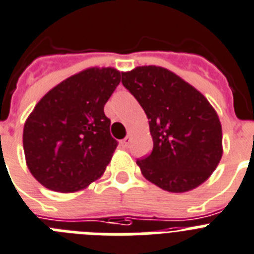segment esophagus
<instances>
[{"instance_id": "1", "label": "esophagus", "mask_w": 254, "mask_h": 254, "mask_svg": "<svg viewBox=\"0 0 254 254\" xmlns=\"http://www.w3.org/2000/svg\"><path fill=\"white\" fill-rule=\"evenodd\" d=\"M129 142H131V136H127V137L123 138L122 141H121V145H122L123 148H128Z\"/></svg>"}]
</instances>
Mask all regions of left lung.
Instances as JSON below:
<instances>
[{
  "mask_svg": "<svg viewBox=\"0 0 254 254\" xmlns=\"http://www.w3.org/2000/svg\"><path fill=\"white\" fill-rule=\"evenodd\" d=\"M122 83L149 119L153 151L137 160L160 189L186 192L205 183L222 158V127L207 97L176 73L144 65L122 73Z\"/></svg>",
  "mask_w": 254,
  "mask_h": 254,
  "instance_id": "8db88e82",
  "label": "left lung"
}]
</instances>
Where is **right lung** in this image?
I'll return each mask as SVG.
<instances>
[{"label":"right lung","mask_w":254,"mask_h":254,"mask_svg":"<svg viewBox=\"0 0 254 254\" xmlns=\"http://www.w3.org/2000/svg\"><path fill=\"white\" fill-rule=\"evenodd\" d=\"M121 74L110 66L84 69L51 88L28 116L25 163L46 189L75 192L104 175L117 148L104 105Z\"/></svg>","instance_id":"obj_1"}]
</instances>
